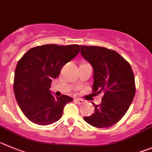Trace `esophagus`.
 <instances>
[{
  "label": "esophagus",
  "instance_id": "1",
  "mask_svg": "<svg viewBox=\"0 0 152 152\" xmlns=\"http://www.w3.org/2000/svg\"><path fill=\"white\" fill-rule=\"evenodd\" d=\"M75 101L77 102L79 104H83V103H84V100H82V99H79V98H76V100H75Z\"/></svg>",
  "mask_w": 152,
  "mask_h": 152
}]
</instances>
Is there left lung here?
<instances>
[{"instance_id": "obj_1", "label": "left lung", "mask_w": 152, "mask_h": 152, "mask_svg": "<svg viewBox=\"0 0 152 152\" xmlns=\"http://www.w3.org/2000/svg\"><path fill=\"white\" fill-rule=\"evenodd\" d=\"M80 47L83 58L93 66L92 91L104 93L100 104L93 103L94 113L84 120L98 128L111 127L122 118L134 100V72L130 64L115 51L100 46Z\"/></svg>"}]
</instances>
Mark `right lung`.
Here are the masks:
<instances>
[{
  "mask_svg": "<svg viewBox=\"0 0 152 152\" xmlns=\"http://www.w3.org/2000/svg\"><path fill=\"white\" fill-rule=\"evenodd\" d=\"M79 51V45L47 44L31 48L18 61L14 93L21 110L31 122L44 126L56 122L65 105L73 100L67 95L54 97L49 88L52 79Z\"/></svg>",
  "mask_w": 152,
  "mask_h": 152,
  "instance_id": "add662e5",
  "label": "right lung"
}]
</instances>
